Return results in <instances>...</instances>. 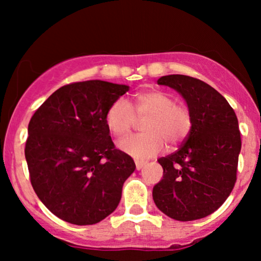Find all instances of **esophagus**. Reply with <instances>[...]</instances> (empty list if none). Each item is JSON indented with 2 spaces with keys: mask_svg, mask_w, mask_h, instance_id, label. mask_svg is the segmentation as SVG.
Listing matches in <instances>:
<instances>
[{
  "mask_svg": "<svg viewBox=\"0 0 261 261\" xmlns=\"http://www.w3.org/2000/svg\"><path fill=\"white\" fill-rule=\"evenodd\" d=\"M135 164H136V169L140 170L143 168V166H145L146 163L143 161H135Z\"/></svg>",
  "mask_w": 261,
  "mask_h": 261,
  "instance_id": "1",
  "label": "esophagus"
}]
</instances>
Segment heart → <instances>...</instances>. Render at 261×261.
I'll return each mask as SVG.
<instances>
[{
    "label": "heart",
    "instance_id": "heart-1",
    "mask_svg": "<svg viewBox=\"0 0 261 261\" xmlns=\"http://www.w3.org/2000/svg\"><path fill=\"white\" fill-rule=\"evenodd\" d=\"M137 118H146L142 124L145 133L133 135L119 142L122 152L137 160H147L164 148V140L169 145L181 142L193 126L191 113L187 107L178 106L168 93L148 91L136 94L134 103L119 98L108 108L106 122L110 133L125 136Z\"/></svg>",
    "mask_w": 261,
    "mask_h": 261
}]
</instances>
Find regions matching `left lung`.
<instances>
[{"instance_id":"left-lung-1","label":"left lung","mask_w":261,"mask_h":261,"mask_svg":"<svg viewBox=\"0 0 261 261\" xmlns=\"http://www.w3.org/2000/svg\"><path fill=\"white\" fill-rule=\"evenodd\" d=\"M157 83L184 98L193 126L178 151L158 160L163 178L153 187V201L173 220H199L216 211L234 187L242 147L238 119L226 98L202 81L168 74Z\"/></svg>"}]
</instances>
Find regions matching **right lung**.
<instances>
[{"instance_id": "right-lung-1", "label": "right lung", "mask_w": 261, "mask_h": 261, "mask_svg": "<svg viewBox=\"0 0 261 261\" xmlns=\"http://www.w3.org/2000/svg\"><path fill=\"white\" fill-rule=\"evenodd\" d=\"M92 80L55 91L32 116L25 160L32 187L55 216L87 226L118 207L135 162L114 146L108 108L128 91Z\"/></svg>"}]
</instances>
